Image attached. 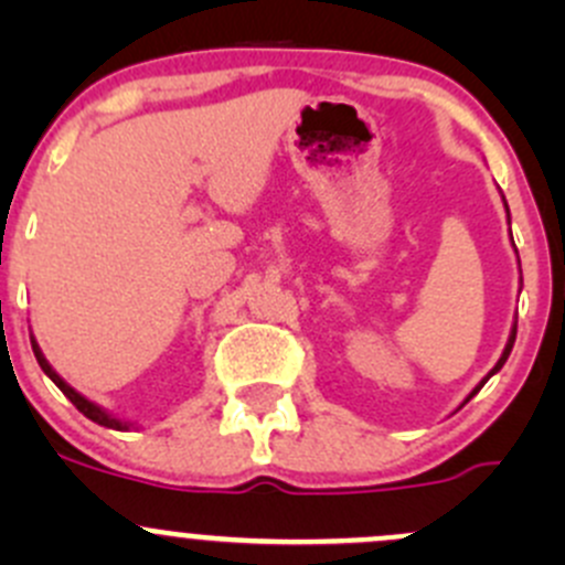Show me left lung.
Masks as SVG:
<instances>
[{"label":"left lung","instance_id":"left-lung-1","mask_svg":"<svg viewBox=\"0 0 565 565\" xmlns=\"http://www.w3.org/2000/svg\"><path fill=\"white\" fill-rule=\"evenodd\" d=\"M500 196H503V193H500ZM503 204H505V196H503ZM505 215H509V204H505ZM509 224H511V215H509ZM511 246H514V237H511ZM514 250H516V248H514ZM516 262H520V254H516ZM514 341H516V322H514V324H511V333H509V341H505V350H503V355H500V358H498V363H494V366H492V369H489V374H487V377H483V380H481V383H478V385H476V388H472L470 393H467V398H465V402H461V404H467V402H470V398H472V396H476V393H478V391H481V388H483V385H487V380H489V377H494V374H498V372H500V369H503V363H505V361H509L511 350H514ZM461 404H459V407H461Z\"/></svg>","mask_w":565,"mask_h":565}]
</instances>
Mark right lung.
Instances as JSON below:
<instances>
[{"label": "right lung", "instance_id": "1", "mask_svg": "<svg viewBox=\"0 0 565 565\" xmlns=\"http://www.w3.org/2000/svg\"><path fill=\"white\" fill-rule=\"evenodd\" d=\"M30 341H32V352H35V358H38V363H40V369H43L45 377H49L51 383L56 385V388H60L62 393H65L67 398H71L73 404H76L78 413L87 415V418H89V420H95V424H98V426H106V429H117V431H128V429H134V424H130V420L117 418V415H111V413H108V409L100 407V404L89 402L87 396H82V393H78L76 388H71V385H67L65 380H62L60 374L54 372V366H51V363L45 361V355H43V350H40V347H38L35 335H30Z\"/></svg>", "mask_w": 565, "mask_h": 565}]
</instances>
